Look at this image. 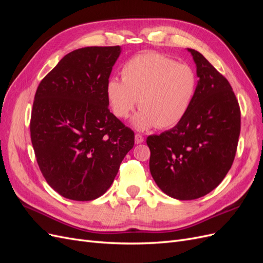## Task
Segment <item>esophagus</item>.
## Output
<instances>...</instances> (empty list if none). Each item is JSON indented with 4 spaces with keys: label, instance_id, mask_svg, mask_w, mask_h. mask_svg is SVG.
<instances>
[{
    "label": "esophagus",
    "instance_id": "esophagus-1",
    "mask_svg": "<svg viewBox=\"0 0 263 263\" xmlns=\"http://www.w3.org/2000/svg\"><path fill=\"white\" fill-rule=\"evenodd\" d=\"M144 142V137L141 136L140 134H136L135 135V144H142Z\"/></svg>",
    "mask_w": 263,
    "mask_h": 263
}]
</instances>
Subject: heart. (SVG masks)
I'll use <instances>...</instances> for the list:
<instances>
[{
	"label": "heart",
	"instance_id": "1",
	"mask_svg": "<svg viewBox=\"0 0 263 263\" xmlns=\"http://www.w3.org/2000/svg\"><path fill=\"white\" fill-rule=\"evenodd\" d=\"M123 80L110 77L105 85L108 105L115 116L127 118L136 107L133 126L147 130L170 128L187 114L197 91L195 71L158 52L130 58L122 68Z\"/></svg>",
	"mask_w": 263,
	"mask_h": 263
}]
</instances>
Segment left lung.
Wrapping results in <instances>:
<instances>
[{
    "label": "left lung",
    "mask_w": 263,
    "mask_h": 263,
    "mask_svg": "<svg viewBox=\"0 0 263 263\" xmlns=\"http://www.w3.org/2000/svg\"><path fill=\"white\" fill-rule=\"evenodd\" d=\"M187 51L200 79L192 105L173 128L147 138L151 176L162 192L182 201L218 186L232 168L240 134V108L227 79L202 53Z\"/></svg>",
    "instance_id": "8db88e82"
}]
</instances>
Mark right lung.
Masks as SVG:
<instances>
[{"label":"right lung","mask_w":263,"mask_h":263,"mask_svg":"<svg viewBox=\"0 0 263 263\" xmlns=\"http://www.w3.org/2000/svg\"><path fill=\"white\" fill-rule=\"evenodd\" d=\"M119 54V46L73 50L37 87L31 144L47 183L69 200L104 194L134 147V132L109 112L105 94Z\"/></svg>","instance_id":"1"}]
</instances>
